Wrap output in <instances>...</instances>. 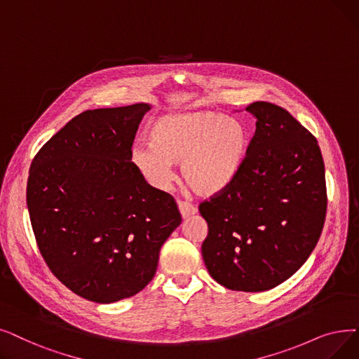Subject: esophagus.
Masks as SVG:
<instances>
[{"mask_svg": "<svg viewBox=\"0 0 359 359\" xmlns=\"http://www.w3.org/2000/svg\"><path fill=\"white\" fill-rule=\"evenodd\" d=\"M179 211L182 214L183 218H189L191 215L196 214V208L194 205H191L189 202H183V201H179Z\"/></svg>", "mask_w": 359, "mask_h": 359, "instance_id": "obj_1", "label": "esophagus"}]
</instances>
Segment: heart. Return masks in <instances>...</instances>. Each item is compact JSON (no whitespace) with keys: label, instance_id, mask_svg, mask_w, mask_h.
Returning a JSON list of instances; mask_svg holds the SVG:
<instances>
[{"label":"heart","instance_id":"b5f03b06","mask_svg":"<svg viewBox=\"0 0 359 359\" xmlns=\"http://www.w3.org/2000/svg\"><path fill=\"white\" fill-rule=\"evenodd\" d=\"M147 144L130 152L132 165L152 188L164 191L173 165L202 196L220 194L238 177L249 151V130L236 117L215 111L167 114L147 132Z\"/></svg>","mask_w":359,"mask_h":359}]
</instances>
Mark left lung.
I'll use <instances>...</instances> for the list:
<instances>
[{
    "mask_svg": "<svg viewBox=\"0 0 359 359\" xmlns=\"http://www.w3.org/2000/svg\"><path fill=\"white\" fill-rule=\"evenodd\" d=\"M246 161L220 195L202 202V258L217 283L264 292L298 271L325 220L324 161L317 139L285 108L257 101Z\"/></svg>",
    "mask_w": 359,
    "mask_h": 359,
    "instance_id": "obj_1",
    "label": "left lung"
}]
</instances>
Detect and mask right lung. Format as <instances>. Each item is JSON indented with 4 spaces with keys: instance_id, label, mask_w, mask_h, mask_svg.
<instances>
[{
    "instance_id": "obj_1",
    "label": "right lung",
    "mask_w": 359,
    "mask_h": 359,
    "mask_svg": "<svg viewBox=\"0 0 359 359\" xmlns=\"http://www.w3.org/2000/svg\"><path fill=\"white\" fill-rule=\"evenodd\" d=\"M151 104L97 108L72 118L30 164L26 201L39 251L76 294L113 304L141 292L182 223L173 196L132 165Z\"/></svg>"
}]
</instances>
